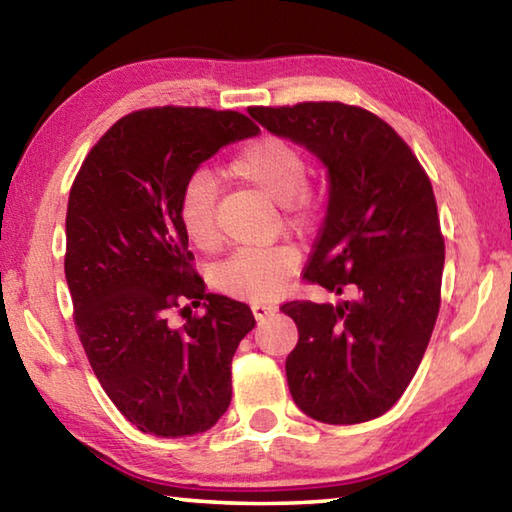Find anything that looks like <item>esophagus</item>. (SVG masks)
I'll return each mask as SVG.
<instances>
[{
  "label": "esophagus",
  "mask_w": 512,
  "mask_h": 512,
  "mask_svg": "<svg viewBox=\"0 0 512 512\" xmlns=\"http://www.w3.org/2000/svg\"><path fill=\"white\" fill-rule=\"evenodd\" d=\"M250 309H253V314H255L257 320L271 316V314H275V311H277V307L271 305V302H253V305H250Z\"/></svg>",
  "instance_id": "obj_1"
}]
</instances>
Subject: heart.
<instances>
[{
  "label": "heart",
  "instance_id": "heart-1",
  "mask_svg": "<svg viewBox=\"0 0 512 512\" xmlns=\"http://www.w3.org/2000/svg\"><path fill=\"white\" fill-rule=\"evenodd\" d=\"M230 171L237 178L255 185L257 189L280 203L284 221L291 228L305 230L314 219V194L307 187V158L289 140L282 137H259L244 146ZM180 223L187 239L196 248L214 250L219 244L216 228V185L207 171H196L180 192L178 203ZM300 264L298 250L287 244L280 246H248L232 253L223 264L214 268V287L230 296L248 300L273 298L287 287L289 277Z\"/></svg>",
  "mask_w": 512,
  "mask_h": 512
}]
</instances>
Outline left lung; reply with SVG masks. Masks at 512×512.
<instances>
[{
	"label": "left lung",
	"mask_w": 512,
	"mask_h": 512,
	"mask_svg": "<svg viewBox=\"0 0 512 512\" xmlns=\"http://www.w3.org/2000/svg\"><path fill=\"white\" fill-rule=\"evenodd\" d=\"M268 133L325 164L327 214L305 277L339 302L280 307L298 325L287 357L293 402L309 418L357 424L400 400L440 309L445 239L429 176L384 119L339 101L248 108Z\"/></svg>",
	"instance_id": "1"
}]
</instances>
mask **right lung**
Segmentation results:
<instances>
[{
  "instance_id": "obj_1",
  "label": "right lung",
  "mask_w": 512,
  "mask_h": 512,
  "mask_svg": "<svg viewBox=\"0 0 512 512\" xmlns=\"http://www.w3.org/2000/svg\"><path fill=\"white\" fill-rule=\"evenodd\" d=\"M257 133L235 110H137L92 146L69 192L76 332L103 391L144 433L194 436L230 406L232 357L255 318L244 302L205 291L178 203L205 160ZM178 306L190 311L183 328L168 323Z\"/></svg>"
}]
</instances>
